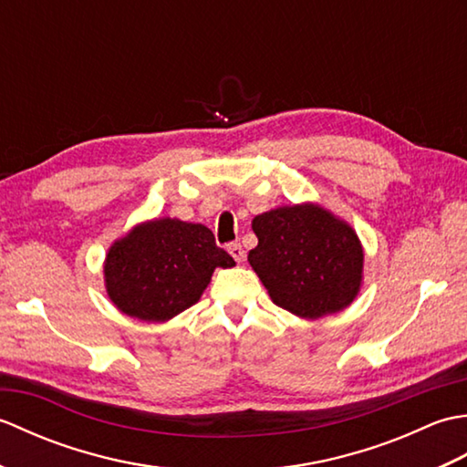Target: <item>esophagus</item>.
<instances>
[{
	"label": "esophagus",
	"mask_w": 467,
	"mask_h": 467,
	"mask_svg": "<svg viewBox=\"0 0 467 467\" xmlns=\"http://www.w3.org/2000/svg\"><path fill=\"white\" fill-rule=\"evenodd\" d=\"M228 253H231V256H233L236 263H243L244 261V249H243L239 243L228 244Z\"/></svg>",
	"instance_id": "esophagus-1"
}]
</instances>
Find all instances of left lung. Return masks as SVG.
<instances>
[{"label": "left lung", "mask_w": 467, "mask_h": 467, "mask_svg": "<svg viewBox=\"0 0 467 467\" xmlns=\"http://www.w3.org/2000/svg\"><path fill=\"white\" fill-rule=\"evenodd\" d=\"M253 231L259 244L249 263L276 306L321 319L357 299L365 253L343 218L317 202H301L256 214Z\"/></svg>", "instance_id": "1"}]
</instances>
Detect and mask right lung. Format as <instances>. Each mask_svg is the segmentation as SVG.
<instances>
[{
    "instance_id": "1",
    "label": "right lung",
    "mask_w": 467,
    "mask_h": 467,
    "mask_svg": "<svg viewBox=\"0 0 467 467\" xmlns=\"http://www.w3.org/2000/svg\"><path fill=\"white\" fill-rule=\"evenodd\" d=\"M234 265L204 224L150 218L110 244L104 286L120 313L146 323H166L201 301L214 269Z\"/></svg>"
}]
</instances>
